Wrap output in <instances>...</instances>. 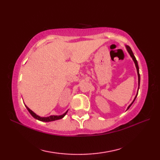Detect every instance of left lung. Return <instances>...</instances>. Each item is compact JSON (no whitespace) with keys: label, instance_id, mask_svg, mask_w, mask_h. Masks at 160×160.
Masks as SVG:
<instances>
[{"label":"left lung","instance_id":"left-lung-1","mask_svg":"<svg viewBox=\"0 0 160 160\" xmlns=\"http://www.w3.org/2000/svg\"><path fill=\"white\" fill-rule=\"evenodd\" d=\"M126 47H127V51H128V52L129 53V54H130V56H131V58H132V60H133L134 62H135V67H136L137 71H138V85H139V87H140V73H139V67H138V61H137L136 58H135V56H134L133 53H132V50H131V47H129V46H126ZM138 89H139V87H138ZM138 93H137L136 96H135V98H134L133 101H132V103H131V104L130 105H129V106L128 107V108H127V110L129 108H130V107L131 106L132 104L133 103V102L135 101V98H136V97H137V96H138Z\"/></svg>","mask_w":160,"mask_h":160}]
</instances>
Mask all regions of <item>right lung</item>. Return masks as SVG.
<instances>
[{"label":"right lung","mask_w":160,"mask_h":160,"mask_svg":"<svg viewBox=\"0 0 160 160\" xmlns=\"http://www.w3.org/2000/svg\"><path fill=\"white\" fill-rule=\"evenodd\" d=\"M26 108H28V111L30 113V114H31L32 116L37 119V120H38L40 121H42V122H51V121H54V120H60V119H62V118H64V115H65L67 113V111L66 112V113H64L63 115H51V116L49 117H46V118H44V117H40L38 116V115H36L35 113H33V112L30 109V108H29L28 107L26 106Z\"/></svg>","instance_id":"add662e5"}]
</instances>
